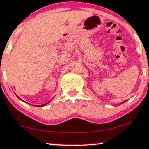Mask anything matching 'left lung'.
I'll use <instances>...</instances> for the list:
<instances>
[{
	"label": "left lung",
	"instance_id": "1",
	"mask_svg": "<svg viewBox=\"0 0 149 149\" xmlns=\"http://www.w3.org/2000/svg\"><path fill=\"white\" fill-rule=\"evenodd\" d=\"M126 101H127V100H125V101H123V102H122V103H124L125 102H126ZM122 103H121V104H122Z\"/></svg>",
	"mask_w": 149,
	"mask_h": 149
}]
</instances>
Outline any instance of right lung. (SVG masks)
Returning <instances> with one entry per match:
<instances>
[{
    "label": "right lung",
    "instance_id": "add662e5",
    "mask_svg": "<svg viewBox=\"0 0 149 149\" xmlns=\"http://www.w3.org/2000/svg\"><path fill=\"white\" fill-rule=\"evenodd\" d=\"M15 94H16V93H15ZM16 95L17 96V98H18V99L20 100H22V101H23L24 102V100H22V99H20V98L18 97V96H17L16 94ZM52 99H53V98H52ZM51 99V100H52ZM50 101H49V102H47V103H45V104H42V105H34L35 106V107H44V106H45V105H46V104H48V103H49L50 102ZM27 104H29V103H27Z\"/></svg>",
    "mask_w": 149,
    "mask_h": 149
}]
</instances>
